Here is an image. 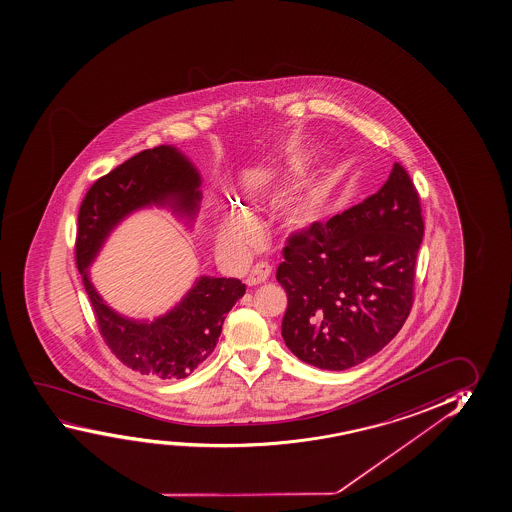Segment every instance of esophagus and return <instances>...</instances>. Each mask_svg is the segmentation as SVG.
<instances>
[{
    "label": "esophagus",
    "instance_id": "1",
    "mask_svg": "<svg viewBox=\"0 0 512 512\" xmlns=\"http://www.w3.org/2000/svg\"><path fill=\"white\" fill-rule=\"evenodd\" d=\"M270 275H272V267L261 261L256 267H252L251 274L247 275L245 283L247 286H258V284L267 283Z\"/></svg>",
    "mask_w": 512,
    "mask_h": 512
}]
</instances>
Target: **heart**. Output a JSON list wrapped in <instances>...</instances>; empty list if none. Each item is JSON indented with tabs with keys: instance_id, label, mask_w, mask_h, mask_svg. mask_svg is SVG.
I'll list each match as a JSON object with an SVG mask.
<instances>
[{
	"instance_id": "b5f03b06",
	"label": "heart",
	"mask_w": 512,
	"mask_h": 512,
	"mask_svg": "<svg viewBox=\"0 0 512 512\" xmlns=\"http://www.w3.org/2000/svg\"><path fill=\"white\" fill-rule=\"evenodd\" d=\"M283 178H288V175H284ZM321 203H323V196L316 192L300 199L290 210L291 221L297 222L300 226H306L309 222H313L320 212ZM254 235H256V229H254L251 219L245 214L235 212V214L229 215L228 221L224 224L222 242L228 247L238 249L242 245L249 244Z\"/></svg>"
}]
</instances>
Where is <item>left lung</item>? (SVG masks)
<instances>
[{"mask_svg":"<svg viewBox=\"0 0 512 512\" xmlns=\"http://www.w3.org/2000/svg\"><path fill=\"white\" fill-rule=\"evenodd\" d=\"M422 235L419 194L397 162L376 194L293 233L275 275L288 295L281 334L291 353L344 371L389 344L412 309Z\"/></svg>","mask_w":512,"mask_h":512,"instance_id":"8db88e82","label":"left lung"}]
</instances>
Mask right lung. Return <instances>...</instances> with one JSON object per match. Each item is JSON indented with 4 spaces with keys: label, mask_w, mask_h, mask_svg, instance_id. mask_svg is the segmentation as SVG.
I'll return each mask as SVG.
<instances>
[{
    "label": "right lung",
    "mask_w": 512,
    "mask_h": 512,
    "mask_svg": "<svg viewBox=\"0 0 512 512\" xmlns=\"http://www.w3.org/2000/svg\"><path fill=\"white\" fill-rule=\"evenodd\" d=\"M201 176L175 146L139 152L86 192L77 217L76 263L100 334L132 371L157 380L185 378L205 362L221 336L231 307L244 297L238 279L203 275L171 311L153 321L113 311L90 281L92 265L109 233L127 215L146 206H168L187 222L196 219Z\"/></svg>",
    "instance_id": "obj_1"
}]
</instances>
